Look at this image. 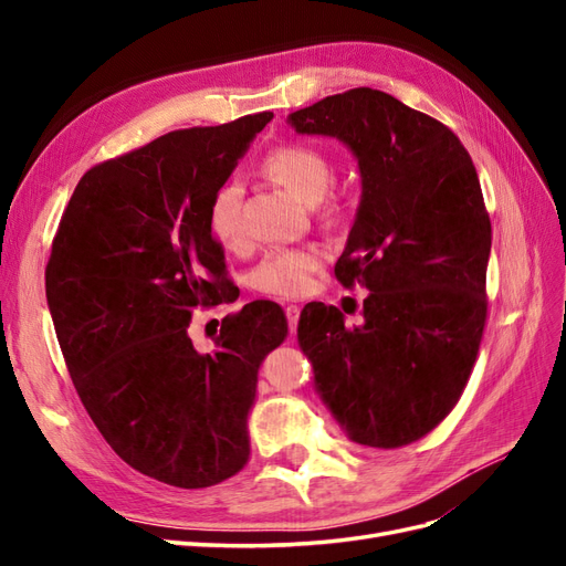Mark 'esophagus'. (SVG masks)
<instances>
[{"label":"esophagus","instance_id":"34e87169","mask_svg":"<svg viewBox=\"0 0 566 566\" xmlns=\"http://www.w3.org/2000/svg\"><path fill=\"white\" fill-rule=\"evenodd\" d=\"M300 306L297 304H290V306H285V318H287V328H290V333H295V328H297V321H300Z\"/></svg>","mask_w":566,"mask_h":566}]
</instances>
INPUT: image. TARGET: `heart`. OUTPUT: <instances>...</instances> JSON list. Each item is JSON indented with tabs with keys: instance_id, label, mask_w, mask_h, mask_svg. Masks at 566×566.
Returning a JSON list of instances; mask_svg holds the SVG:
<instances>
[{
	"instance_id": "1",
	"label": "heart",
	"mask_w": 566,
	"mask_h": 566,
	"mask_svg": "<svg viewBox=\"0 0 566 566\" xmlns=\"http://www.w3.org/2000/svg\"><path fill=\"white\" fill-rule=\"evenodd\" d=\"M266 172L287 186L304 202L316 205L335 179L328 156L316 146L287 144L264 163ZM243 186L238 179L219 188L210 205V227L221 243L235 245L243 238ZM321 266V254L314 248H276L266 252L254 266L252 283L256 290L279 297H300L312 287L314 271Z\"/></svg>"
}]
</instances>
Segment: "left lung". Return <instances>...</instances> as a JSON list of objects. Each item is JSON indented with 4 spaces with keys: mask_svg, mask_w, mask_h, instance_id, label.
Masks as SVG:
<instances>
[{
    "mask_svg": "<svg viewBox=\"0 0 566 566\" xmlns=\"http://www.w3.org/2000/svg\"><path fill=\"white\" fill-rule=\"evenodd\" d=\"M287 125L345 144L361 175L335 276L368 290L364 321L304 306L297 342L314 389L352 441L406 447L451 413L482 342L491 221L476 169L449 127L370 87L325 96Z\"/></svg>",
    "mask_w": 566,
    "mask_h": 566,
    "instance_id": "8db88e82",
    "label": "left lung"
}]
</instances>
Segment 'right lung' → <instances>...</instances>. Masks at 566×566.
Returning <instances> with one entry per match:
<instances>
[{
  "label": "right lung",
  "instance_id": "right-lung-1",
  "mask_svg": "<svg viewBox=\"0 0 566 566\" xmlns=\"http://www.w3.org/2000/svg\"><path fill=\"white\" fill-rule=\"evenodd\" d=\"M271 117L169 132L92 167L51 245L46 304L80 399L127 465L169 486L245 465L256 370L287 335L269 300L224 318L210 354L188 335L198 306L238 300L210 205Z\"/></svg>",
  "mask_w": 566,
  "mask_h": 566
}]
</instances>
